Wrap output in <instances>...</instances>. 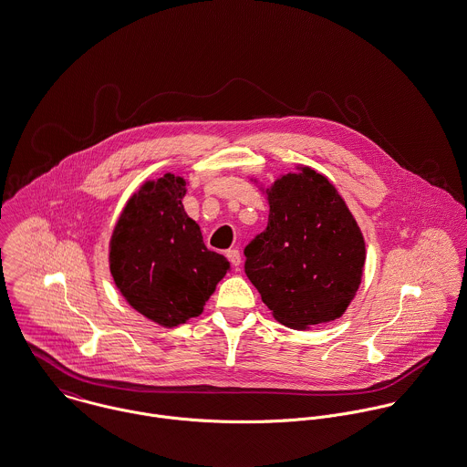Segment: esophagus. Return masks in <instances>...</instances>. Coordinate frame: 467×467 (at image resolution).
Instances as JSON below:
<instances>
[{
  "mask_svg": "<svg viewBox=\"0 0 467 467\" xmlns=\"http://www.w3.org/2000/svg\"><path fill=\"white\" fill-rule=\"evenodd\" d=\"M225 256L231 261V265H234V266H238L240 261H242V254H240L238 249H229V251L225 253Z\"/></svg>",
  "mask_w": 467,
  "mask_h": 467,
  "instance_id": "esophagus-1",
  "label": "esophagus"
}]
</instances>
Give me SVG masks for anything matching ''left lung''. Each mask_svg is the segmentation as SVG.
<instances>
[{"instance_id": "8db88e82", "label": "left lung", "mask_w": 467, "mask_h": 467, "mask_svg": "<svg viewBox=\"0 0 467 467\" xmlns=\"http://www.w3.org/2000/svg\"><path fill=\"white\" fill-rule=\"evenodd\" d=\"M268 223L245 247V274L274 317L296 329L338 318L353 301L365 244L335 186L315 170L268 192Z\"/></svg>"}]
</instances>
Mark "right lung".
I'll use <instances>...</instances> for the list:
<instances>
[{"instance_id":"1","label":"right lung","mask_w":467,"mask_h":467,"mask_svg":"<svg viewBox=\"0 0 467 467\" xmlns=\"http://www.w3.org/2000/svg\"><path fill=\"white\" fill-rule=\"evenodd\" d=\"M186 182L166 173L123 209L110 240V274L134 310L161 326L201 315L229 261L204 245L186 214Z\"/></svg>"}]
</instances>
